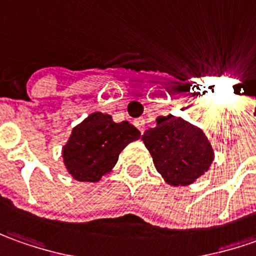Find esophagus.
Here are the masks:
<instances>
[{
	"label": "esophagus",
	"instance_id": "34e87169",
	"mask_svg": "<svg viewBox=\"0 0 256 256\" xmlns=\"http://www.w3.org/2000/svg\"><path fill=\"white\" fill-rule=\"evenodd\" d=\"M134 126H136V128H138V130H140L142 133H143V132H144V120H143V119H136V120H134Z\"/></svg>",
	"mask_w": 256,
	"mask_h": 256
}]
</instances>
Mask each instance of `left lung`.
Masks as SVG:
<instances>
[{
	"label": "left lung",
	"mask_w": 256,
	"mask_h": 256,
	"mask_svg": "<svg viewBox=\"0 0 256 256\" xmlns=\"http://www.w3.org/2000/svg\"><path fill=\"white\" fill-rule=\"evenodd\" d=\"M142 136L157 172L170 186H190L208 172L214 150L204 132L177 116H158Z\"/></svg>",
	"instance_id": "1"
}]
</instances>
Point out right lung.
<instances>
[{"mask_svg": "<svg viewBox=\"0 0 256 256\" xmlns=\"http://www.w3.org/2000/svg\"><path fill=\"white\" fill-rule=\"evenodd\" d=\"M140 138L128 122L114 123L110 114L94 112L72 128L62 157L68 172L78 181L98 182L112 172L122 150Z\"/></svg>", "mask_w": 256, "mask_h": 256, "instance_id": "right-lung-1", "label": "right lung"}]
</instances>
